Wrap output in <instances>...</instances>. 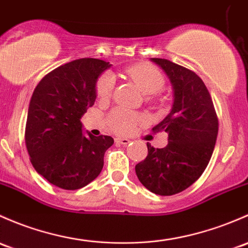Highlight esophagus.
Listing matches in <instances>:
<instances>
[{"instance_id": "34e87169", "label": "esophagus", "mask_w": 248, "mask_h": 248, "mask_svg": "<svg viewBox=\"0 0 248 248\" xmlns=\"http://www.w3.org/2000/svg\"><path fill=\"white\" fill-rule=\"evenodd\" d=\"M115 142L116 144H121V145H128L131 142V140L127 139V138H115Z\"/></svg>"}]
</instances>
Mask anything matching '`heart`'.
Segmentation results:
<instances>
[{"mask_svg": "<svg viewBox=\"0 0 248 248\" xmlns=\"http://www.w3.org/2000/svg\"><path fill=\"white\" fill-rule=\"evenodd\" d=\"M127 74L133 82L138 85L145 95H155L163 89L164 77L158 69L150 64L133 65L127 70ZM115 85V77L110 72H106L98 78L96 84V93L101 100L110 97ZM141 117L127 109H115L109 115V124L111 128L120 134L131 133Z\"/></svg>", "mask_w": 248, "mask_h": 248, "instance_id": "obj_1", "label": "heart"}]
</instances>
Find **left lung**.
I'll return each mask as SVG.
<instances>
[{
    "label": "left lung",
    "mask_w": 248,
    "mask_h": 248,
    "mask_svg": "<svg viewBox=\"0 0 248 248\" xmlns=\"http://www.w3.org/2000/svg\"><path fill=\"white\" fill-rule=\"evenodd\" d=\"M163 69L173 90L170 113L153 131H165L164 148L147 144L148 155L135 165L141 184L153 194L171 196L194 184L212 158L218 121L210 93L191 70L168 59L151 58Z\"/></svg>",
    "instance_id": "left-lung-1"
}]
</instances>
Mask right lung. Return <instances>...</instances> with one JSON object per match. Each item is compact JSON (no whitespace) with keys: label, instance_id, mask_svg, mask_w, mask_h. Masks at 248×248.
I'll use <instances>...</instances> for the list:
<instances>
[{"label":"right lung","instance_id":"1","mask_svg":"<svg viewBox=\"0 0 248 248\" xmlns=\"http://www.w3.org/2000/svg\"><path fill=\"white\" fill-rule=\"evenodd\" d=\"M109 62L82 58L57 67L39 82L28 107L25 141L31 163L51 184L77 190L103 169L108 135L83 132L80 119L96 100V83Z\"/></svg>","mask_w":248,"mask_h":248}]
</instances>
